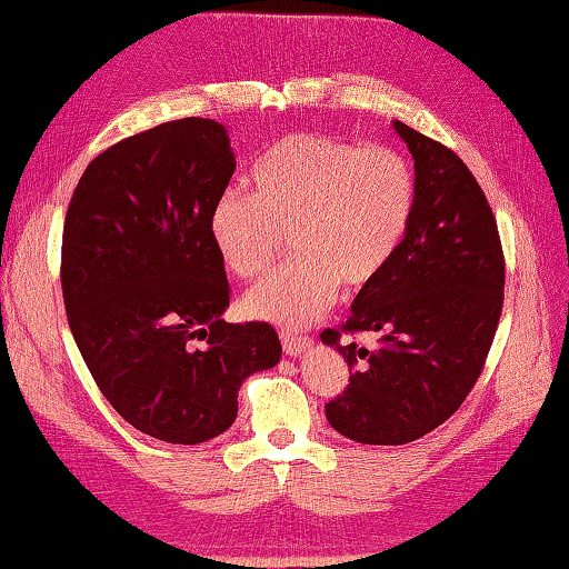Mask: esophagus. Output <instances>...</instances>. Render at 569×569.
<instances>
[{
  "label": "esophagus",
  "mask_w": 569,
  "mask_h": 569,
  "mask_svg": "<svg viewBox=\"0 0 569 569\" xmlns=\"http://www.w3.org/2000/svg\"><path fill=\"white\" fill-rule=\"evenodd\" d=\"M282 347L287 351V357L297 359V357H302L309 347H312V339L297 335V331H282Z\"/></svg>",
  "instance_id": "esophagus-1"
}]
</instances>
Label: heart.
<instances>
[{
    "label": "heart",
    "mask_w": 569,
    "mask_h": 569,
    "mask_svg": "<svg viewBox=\"0 0 569 569\" xmlns=\"http://www.w3.org/2000/svg\"><path fill=\"white\" fill-rule=\"evenodd\" d=\"M254 192H222L210 216L224 267L257 277L280 254L297 257L242 299L244 315L305 327L339 297L341 282L377 280L399 252L416 210V176L391 148H359L327 133H292L254 168Z\"/></svg>",
    "instance_id": "obj_1"
}]
</instances>
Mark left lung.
I'll return each mask as SVG.
<instances>
[{
	"instance_id": "1",
	"label": "left lung",
	"mask_w": 569,
	"mask_h": 569,
	"mask_svg": "<svg viewBox=\"0 0 569 569\" xmlns=\"http://www.w3.org/2000/svg\"><path fill=\"white\" fill-rule=\"evenodd\" d=\"M393 131L413 156V220L341 325L379 331L381 347H341L337 329L321 335L349 363V386L325 406L327 421L369 446L411 443L458 411L483 371L506 287L498 224L468 166L401 121Z\"/></svg>"
}]
</instances>
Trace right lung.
Returning <instances> with one entry per match:
<instances>
[{
  "label": "right lung",
  "mask_w": 569,
  "mask_h": 569,
  "mask_svg": "<svg viewBox=\"0 0 569 569\" xmlns=\"http://www.w3.org/2000/svg\"><path fill=\"white\" fill-rule=\"evenodd\" d=\"M232 173L222 123H160L91 160L63 222L73 341L123 421L166 443L228 431L242 381L282 357L270 325L222 319L230 287L210 216Z\"/></svg>",
  "instance_id": "obj_1"
}]
</instances>
